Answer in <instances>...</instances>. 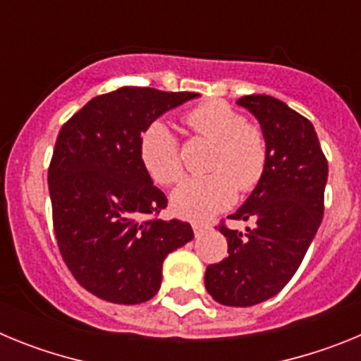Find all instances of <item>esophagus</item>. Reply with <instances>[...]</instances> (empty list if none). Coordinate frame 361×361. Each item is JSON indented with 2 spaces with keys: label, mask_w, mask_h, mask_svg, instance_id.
<instances>
[{
  "label": "esophagus",
  "mask_w": 361,
  "mask_h": 361,
  "mask_svg": "<svg viewBox=\"0 0 361 361\" xmlns=\"http://www.w3.org/2000/svg\"><path fill=\"white\" fill-rule=\"evenodd\" d=\"M209 229L208 224H204V222H193V231H195V237H200L202 233H206Z\"/></svg>",
  "instance_id": "obj_1"
}]
</instances>
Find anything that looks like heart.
Here are the masks:
<instances>
[{"label":"heart","instance_id":"1","mask_svg":"<svg viewBox=\"0 0 361 361\" xmlns=\"http://www.w3.org/2000/svg\"><path fill=\"white\" fill-rule=\"evenodd\" d=\"M191 130L215 142L209 155L212 173L186 178L171 191L175 215L206 220L229 208L238 188L250 191L267 168V142L262 130L245 123L244 116L224 101H208L184 116ZM139 159L146 173L159 184H173L183 177L178 141L161 119L146 124L139 137Z\"/></svg>","mask_w":361,"mask_h":361}]
</instances>
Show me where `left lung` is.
Here are the masks:
<instances>
[{"mask_svg":"<svg viewBox=\"0 0 361 361\" xmlns=\"http://www.w3.org/2000/svg\"><path fill=\"white\" fill-rule=\"evenodd\" d=\"M267 142V168L231 219L251 220L245 233L220 226L228 257L208 266L204 283L215 302L251 307L279 295L307 253L324 216L327 161L314 126L271 95L238 99Z\"/></svg>","mask_w":361,"mask_h":361,"instance_id":"8db88e82","label":"left lung"}]
</instances>
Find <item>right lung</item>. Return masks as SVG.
I'll return each instance as SVG.
<instances>
[{"instance_id": "obj_1", "label": "right lung", "mask_w": 361, "mask_h": 361, "mask_svg": "<svg viewBox=\"0 0 361 361\" xmlns=\"http://www.w3.org/2000/svg\"><path fill=\"white\" fill-rule=\"evenodd\" d=\"M200 97L123 86L85 104L57 135L49 170L61 257L86 291L135 305L161 289L168 253L193 238L180 220H148L168 199L139 159V137L162 114Z\"/></svg>"}]
</instances>
